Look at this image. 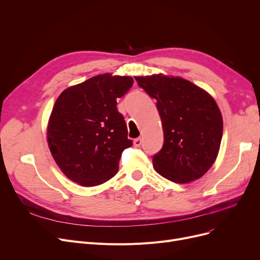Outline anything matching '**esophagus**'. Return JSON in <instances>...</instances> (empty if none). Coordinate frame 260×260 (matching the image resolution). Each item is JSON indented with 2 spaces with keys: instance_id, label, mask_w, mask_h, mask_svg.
I'll use <instances>...</instances> for the list:
<instances>
[{
  "instance_id": "1",
  "label": "esophagus",
  "mask_w": 260,
  "mask_h": 260,
  "mask_svg": "<svg viewBox=\"0 0 260 260\" xmlns=\"http://www.w3.org/2000/svg\"><path fill=\"white\" fill-rule=\"evenodd\" d=\"M141 144H142V139L141 138H137V139L134 140V145L136 147H139Z\"/></svg>"
}]
</instances>
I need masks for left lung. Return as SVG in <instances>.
<instances>
[{
	"label": "left lung",
	"instance_id": "obj_1",
	"mask_svg": "<svg viewBox=\"0 0 260 260\" xmlns=\"http://www.w3.org/2000/svg\"><path fill=\"white\" fill-rule=\"evenodd\" d=\"M157 100L165 143L153 157L155 171L176 183L206 174L219 153L223 121L212 95L180 77L163 74L135 77Z\"/></svg>",
	"mask_w": 260,
	"mask_h": 260
}]
</instances>
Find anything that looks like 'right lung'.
Returning <instances> with one entry per match:
<instances>
[{"label":"right lung","mask_w":260,"mask_h":260,"mask_svg":"<svg viewBox=\"0 0 260 260\" xmlns=\"http://www.w3.org/2000/svg\"><path fill=\"white\" fill-rule=\"evenodd\" d=\"M133 83L128 76L103 74L61 92L46 135L50 153L68 179L95 186L117 174L122 152L133 145L117 99Z\"/></svg>","instance_id":"add662e5"}]
</instances>
